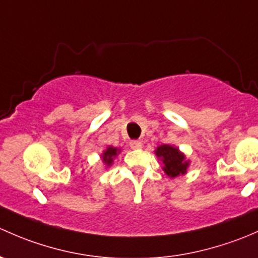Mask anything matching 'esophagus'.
Wrapping results in <instances>:
<instances>
[{"mask_svg": "<svg viewBox=\"0 0 258 258\" xmlns=\"http://www.w3.org/2000/svg\"><path fill=\"white\" fill-rule=\"evenodd\" d=\"M142 147L143 144L140 140H132V142H130V148L132 149H140Z\"/></svg>", "mask_w": 258, "mask_h": 258, "instance_id": "1", "label": "esophagus"}]
</instances>
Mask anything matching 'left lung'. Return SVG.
Masks as SVG:
<instances>
[{
    "mask_svg": "<svg viewBox=\"0 0 258 258\" xmlns=\"http://www.w3.org/2000/svg\"><path fill=\"white\" fill-rule=\"evenodd\" d=\"M156 155L160 156L163 160V169L169 176L175 177L186 172L188 163L185 161L184 154L180 153L179 149L171 147V145H161L156 150Z\"/></svg>",
    "mask_w": 258,
    "mask_h": 258,
    "instance_id": "left-lung-1",
    "label": "left lung"
}]
</instances>
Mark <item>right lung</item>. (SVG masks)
Segmentation results:
<instances>
[{
	"label": "right lung",
	"mask_w": 258,
	"mask_h": 258,
	"mask_svg": "<svg viewBox=\"0 0 258 258\" xmlns=\"http://www.w3.org/2000/svg\"><path fill=\"white\" fill-rule=\"evenodd\" d=\"M116 153H118V150H116L115 148L109 147L104 151V154H103V161H104L107 165H111V163H113V158L116 155Z\"/></svg>",
	"instance_id": "right-lung-1"
}]
</instances>
